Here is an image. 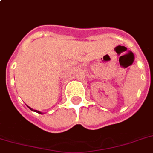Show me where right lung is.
<instances>
[{"label": "right lung", "instance_id": "add662e5", "mask_svg": "<svg viewBox=\"0 0 153 153\" xmlns=\"http://www.w3.org/2000/svg\"><path fill=\"white\" fill-rule=\"evenodd\" d=\"M29 108H30V110H32V108H30V107H29ZM34 111L35 112H36V113H39V114H40V112H39V111H37V110H34Z\"/></svg>", "mask_w": 153, "mask_h": 153}]
</instances>
